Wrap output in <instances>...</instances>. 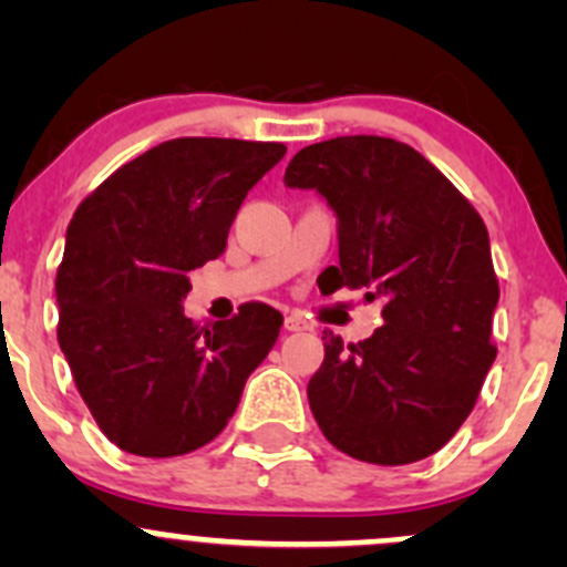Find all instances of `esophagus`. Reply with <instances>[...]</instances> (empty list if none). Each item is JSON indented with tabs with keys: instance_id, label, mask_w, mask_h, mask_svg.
Here are the masks:
<instances>
[{
	"instance_id": "esophagus-1",
	"label": "esophagus",
	"mask_w": 567,
	"mask_h": 567,
	"mask_svg": "<svg viewBox=\"0 0 567 567\" xmlns=\"http://www.w3.org/2000/svg\"><path fill=\"white\" fill-rule=\"evenodd\" d=\"M285 329H288V331H310V323H307L305 318L296 316V312H293V316L285 318Z\"/></svg>"
}]
</instances>
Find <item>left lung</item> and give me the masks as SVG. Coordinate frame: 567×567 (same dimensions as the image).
I'll use <instances>...</instances> for the list:
<instances>
[{
  "instance_id": "obj_1",
  "label": "left lung",
  "mask_w": 567,
  "mask_h": 567,
  "mask_svg": "<svg viewBox=\"0 0 567 567\" xmlns=\"http://www.w3.org/2000/svg\"><path fill=\"white\" fill-rule=\"evenodd\" d=\"M285 183L337 214L340 266L326 293L368 290L384 323L362 342L323 331L307 398L340 453L403 466L442 450L472 414L496 359L499 279L474 205L422 153L386 136H337L290 158Z\"/></svg>"
}]
</instances>
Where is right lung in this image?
Returning <instances> with one entry per match:
<instances>
[{
    "mask_svg": "<svg viewBox=\"0 0 567 567\" xmlns=\"http://www.w3.org/2000/svg\"><path fill=\"white\" fill-rule=\"evenodd\" d=\"M282 142L181 136L123 164L82 199L56 268V340L104 436L142 458L199 450L236 414L282 312L247 301L199 326L188 271L216 260L244 197Z\"/></svg>",
    "mask_w": 567,
    "mask_h": 567,
    "instance_id": "add662e5",
    "label": "right lung"
}]
</instances>
